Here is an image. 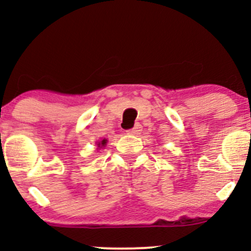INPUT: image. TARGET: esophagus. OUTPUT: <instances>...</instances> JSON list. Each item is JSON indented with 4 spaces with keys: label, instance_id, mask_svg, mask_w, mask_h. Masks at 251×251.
<instances>
[{
    "label": "esophagus",
    "instance_id": "esophagus-1",
    "mask_svg": "<svg viewBox=\"0 0 251 251\" xmlns=\"http://www.w3.org/2000/svg\"><path fill=\"white\" fill-rule=\"evenodd\" d=\"M141 131H142V126L140 125V124H137V125H135L132 128H130V130L126 131V132H127L128 135H138Z\"/></svg>",
    "mask_w": 251,
    "mask_h": 251
}]
</instances>
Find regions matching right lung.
Wrapping results in <instances>:
<instances>
[{
    "label": "right lung",
    "mask_w": 251,
    "mask_h": 251,
    "mask_svg": "<svg viewBox=\"0 0 251 251\" xmlns=\"http://www.w3.org/2000/svg\"><path fill=\"white\" fill-rule=\"evenodd\" d=\"M107 142H108V141L105 140V138H103L102 141L98 142V143H97V147H98V148H103V147H104L105 144H107Z\"/></svg>",
    "instance_id": "add662e5"
}]
</instances>
